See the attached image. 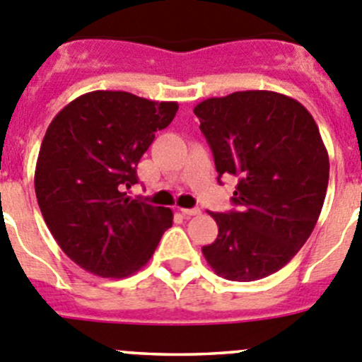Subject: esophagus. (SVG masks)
Returning a JSON list of instances; mask_svg holds the SVG:
<instances>
[{
	"instance_id": "esophagus-1",
	"label": "esophagus",
	"mask_w": 362,
	"mask_h": 362,
	"mask_svg": "<svg viewBox=\"0 0 362 362\" xmlns=\"http://www.w3.org/2000/svg\"><path fill=\"white\" fill-rule=\"evenodd\" d=\"M180 212L184 214V216L191 217V216H198V214H199V209H180Z\"/></svg>"
}]
</instances>
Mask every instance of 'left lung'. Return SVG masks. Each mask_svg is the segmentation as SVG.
<instances>
[{
    "instance_id": "8db88e82",
    "label": "left lung",
    "mask_w": 362,
    "mask_h": 362,
    "mask_svg": "<svg viewBox=\"0 0 362 362\" xmlns=\"http://www.w3.org/2000/svg\"><path fill=\"white\" fill-rule=\"evenodd\" d=\"M214 153L217 180L238 178L237 210L210 212L219 233L202 251L217 276L256 281L306 244L329 184V156L310 111L267 90L212 97L194 107Z\"/></svg>"
}]
</instances>
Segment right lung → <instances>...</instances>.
Listing matches in <instances>:
<instances>
[{
  "instance_id": "1",
  "label": "right lung",
  "mask_w": 362,
  "mask_h": 362,
  "mask_svg": "<svg viewBox=\"0 0 362 362\" xmlns=\"http://www.w3.org/2000/svg\"><path fill=\"white\" fill-rule=\"evenodd\" d=\"M178 111L129 92L84 93L49 124L35 168V192L62 251L100 278L146 265L173 212L127 196L136 166Z\"/></svg>"
}]
</instances>
